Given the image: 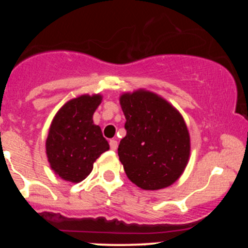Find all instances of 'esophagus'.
<instances>
[{"instance_id": "1", "label": "esophagus", "mask_w": 248, "mask_h": 248, "mask_svg": "<svg viewBox=\"0 0 248 248\" xmlns=\"http://www.w3.org/2000/svg\"><path fill=\"white\" fill-rule=\"evenodd\" d=\"M109 147H110V149H112V150L118 149V141L110 140L109 141Z\"/></svg>"}]
</instances>
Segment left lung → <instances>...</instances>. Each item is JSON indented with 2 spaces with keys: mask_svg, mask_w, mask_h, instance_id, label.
I'll list each match as a JSON object with an SVG mask.
<instances>
[{
  "mask_svg": "<svg viewBox=\"0 0 248 248\" xmlns=\"http://www.w3.org/2000/svg\"><path fill=\"white\" fill-rule=\"evenodd\" d=\"M127 134L118 148L127 177L143 190L171 186L186 169L190 136L183 116L149 91L120 96Z\"/></svg>",
  "mask_w": 248,
  "mask_h": 248,
  "instance_id": "1",
  "label": "left lung"
}]
</instances>
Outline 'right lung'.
I'll list each match as a JSON object with an SVG mask.
<instances>
[{
    "label": "right lung",
    "mask_w": 248,
    "mask_h": 248,
    "mask_svg": "<svg viewBox=\"0 0 248 248\" xmlns=\"http://www.w3.org/2000/svg\"><path fill=\"white\" fill-rule=\"evenodd\" d=\"M102 100L100 94H84L67 101L57 112L47 135L46 155L59 177L79 183L90 175L93 163L109 144L93 114Z\"/></svg>",
    "instance_id": "1"
}]
</instances>
